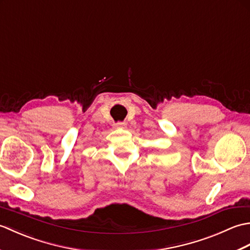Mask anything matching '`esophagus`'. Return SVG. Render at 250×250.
I'll list each match as a JSON object with an SVG mask.
<instances>
[{"label":"esophagus","instance_id":"34e87169","mask_svg":"<svg viewBox=\"0 0 250 250\" xmlns=\"http://www.w3.org/2000/svg\"><path fill=\"white\" fill-rule=\"evenodd\" d=\"M125 125H126V124H125V121H118V122H116V124L114 125L115 128H125Z\"/></svg>","mask_w":250,"mask_h":250}]
</instances>
